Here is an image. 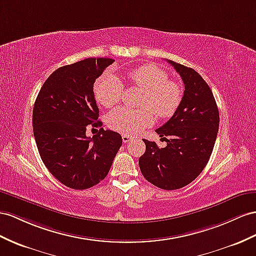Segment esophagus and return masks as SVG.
Here are the masks:
<instances>
[{
  "mask_svg": "<svg viewBox=\"0 0 256 256\" xmlns=\"http://www.w3.org/2000/svg\"><path fill=\"white\" fill-rule=\"evenodd\" d=\"M122 140L124 144H126L130 140H133V137H130V135H122Z\"/></svg>",
  "mask_w": 256,
  "mask_h": 256,
  "instance_id": "1",
  "label": "esophagus"
}]
</instances>
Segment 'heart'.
I'll list each match as a JSON object with an SVG mask.
<instances>
[{
    "label": "heart",
    "mask_w": 256,
    "mask_h": 256,
    "mask_svg": "<svg viewBox=\"0 0 256 256\" xmlns=\"http://www.w3.org/2000/svg\"><path fill=\"white\" fill-rule=\"evenodd\" d=\"M130 85L145 90L142 98L140 110L126 107L116 108L108 114L107 123L124 135H136L144 128L152 126L154 114L162 119L172 116L180 107L182 92L175 81L168 80L166 70L156 64H144L133 69L128 74ZM94 95L104 107H112L121 100L123 84L111 72L104 74L94 84Z\"/></svg>",
    "instance_id": "1"
}]
</instances>
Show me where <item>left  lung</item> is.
I'll return each instance as SVG.
<instances>
[{
	"label": "left lung",
	"mask_w": 256,
	"mask_h": 256,
	"mask_svg": "<svg viewBox=\"0 0 256 256\" xmlns=\"http://www.w3.org/2000/svg\"><path fill=\"white\" fill-rule=\"evenodd\" d=\"M168 62L184 82V95L171 119L156 130L164 137L166 147L142 140L146 152L140 158V168L152 185L174 190L190 184L206 168L218 136L220 114L211 88L198 72Z\"/></svg>",
	"instance_id": "left-lung-1"
}]
</instances>
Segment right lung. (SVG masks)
<instances>
[{"instance_id": "obj_1", "label": "right lung", "mask_w": 256, "mask_h": 256, "mask_svg": "<svg viewBox=\"0 0 256 256\" xmlns=\"http://www.w3.org/2000/svg\"><path fill=\"white\" fill-rule=\"evenodd\" d=\"M111 58H86L64 66L44 82L34 102L32 126L45 166L64 186L83 190L106 178L122 145V137L104 130L88 137L92 126H102L94 97V83Z\"/></svg>"}]
</instances>
